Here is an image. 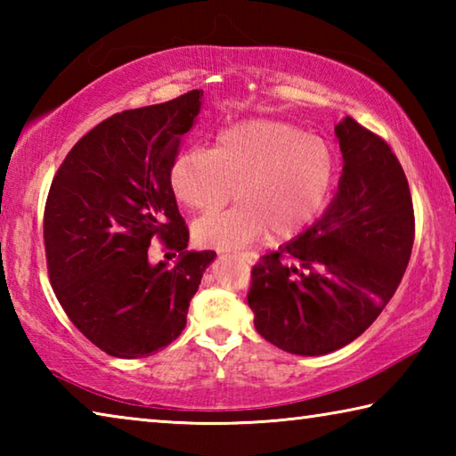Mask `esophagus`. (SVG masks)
I'll use <instances>...</instances> for the list:
<instances>
[{
  "label": "esophagus",
  "instance_id": "esophagus-1",
  "mask_svg": "<svg viewBox=\"0 0 456 456\" xmlns=\"http://www.w3.org/2000/svg\"><path fill=\"white\" fill-rule=\"evenodd\" d=\"M239 259L245 261V264L253 265V264H256V261H257V256H256V253H241V256H239Z\"/></svg>",
  "mask_w": 456,
  "mask_h": 456
}]
</instances>
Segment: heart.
Instances as JSON below:
<instances>
[{"label":"heart","mask_w":456,"mask_h":456,"mask_svg":"<svg viewBox=\"0 0 456 456\" xmlns=\"http://www.w3.org/2000/svg\"><path fill=\"white\" fill-rule=\"evenodd\" d=\"M336 154L322 138L280 120H249L217 136L213 151H184L171 183L184 205L215 213L231 199L233 209L200 219L195 239L217 249H241L269 233L288 241L326 209L336 183Z\"/></svg>","instance_id":"1"}]
</instances>
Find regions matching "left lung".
I'll return each instance as SVG.
<instances>
[{
	"label": "left lung",
	"mask_w": 456,
	"mask_h": 456,
	"mask_svg": "<svg viewBox=\"0 0 456 456\" xmlns=\"http://www.w3.org/2000/svg\"><path fill=\"white\" fill-rule=\"evenodd\" d=\"M344 167L322 219L251 269L247 304L267 342L297 356L344 348L395 296L414 243L406 175L388 142L346 117Z\"/></svg>",
	"instance_id": "8db88e82"
}]
</instances>
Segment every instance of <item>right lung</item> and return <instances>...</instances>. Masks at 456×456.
I'll use <instances>...</instances> for the list:
<instances>
[{
  "instance_id": "obj_1",
  "label": "right lung",
  "mask_w": 456,
  "mask_h": 456,
  "mask_svg": "<svg viewBox=\"0 0 456 456\" xmlns=\"http://www.w3.org/2000/svg\"><path fill=\"white\" fill-rule=\"evenodd\" d=\"M203 90L100 122L66 154L45 200L50 283L68 318L100 350L144 358L181 336L189 302L217 253L187 251L171 171ZM154 238L180 253L152 266ZM168 256V253H167Z\"/></svg>"
}]
</instances>
